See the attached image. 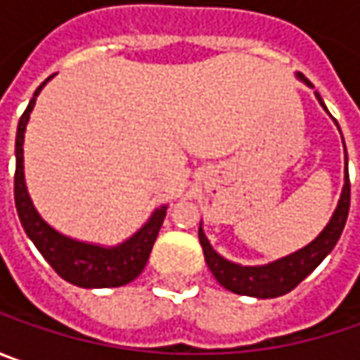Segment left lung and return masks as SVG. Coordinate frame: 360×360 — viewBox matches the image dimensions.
I'll list each match as a JSON object with an SVG mask.
<instances>
[{
	"label": "left lung",
	"mask_w": 360,
	"mask_h": 360,
	"mask_svg": "<svg viewBox=\"0 0 360 360\" xmlns=\"http://www.w3.org/2000/svg\"><path fill=\"white\" fill-rule=\"evenodd\" d=\"M297 77L302 84H307L309 88H314L302 74H297ZM314 96H316L319 104L326 110L321 94L314 91ZM340 138H342V134H340ZM342 144H345V140H342ZM349 206H351V182H349V160H347V148H345V184H342L339 204L330 216V220L326 222L323 232L314 240L309 242L307 246H302L297 252L283 256L278 260H272L269 264L242 266L238 262H232V260L216 252L210 240L206 238L200 222L198 238H200L202 250H204V260H206L210 272L214 274L216 281L230 292L255 298L283 297L302 283L335 248V244L339 242L342 229H345V222L349 216Z\"/></svg>",
	"instance_id": "left-lung-1"
}]
</instances>
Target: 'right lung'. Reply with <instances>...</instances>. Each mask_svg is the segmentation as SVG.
I'll list each match as a JSON object with an SVG mask.
<instances>
[{"label":"right lung","mask_w":360,"mask_h":360,"mask_svg":"<svg viewBox=\"0 0 360 360\" xmlns=\"http://www.w3.org/2000/svg\"><path fill=\"white\" fill-rule=\"evenodd\" d=\"M53 76H49L37 90L30 105L25 108L23 116L18 124L15 136V180H13V194H15V208L21 220V226L35 248L49 262V266L56 270L63 281L82 286V288H110V286H124L131 283L140 272L144 270L146 262L150 258L152 246L156 242L162 222L166 218L168 206L162 204L156 208L150 218L140 229L131 234L130 238L120 242L116 246H102L94 242H84L70 238L62 232L49 226L41 218L34 206V200L27 192L25 172H23V138L25 128L30 122V114L34 110L35 98L44 86Z\"/></svg>","instance_id":"right-lung-1"}]
</instances>
